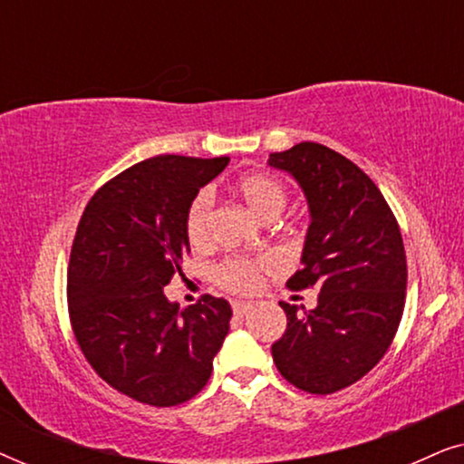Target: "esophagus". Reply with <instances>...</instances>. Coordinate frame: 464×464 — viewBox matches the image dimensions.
<instances>
[{"instance_id":"obj_1","label":"esophagus","mask_w":464,"mask_h":464,"mask_svg":"<svg viewBox=\"0 0 464 464\" xmlns=\"http://www.w3.org/2000/svg\"><path fill=\"white\" fill-rule=\"evenodd\" d=\"M232 310H234V314L237 316H240V319H243V316H246L253 310V304H245V302H234L232 304Z\"/></svg>"}]
</instances>
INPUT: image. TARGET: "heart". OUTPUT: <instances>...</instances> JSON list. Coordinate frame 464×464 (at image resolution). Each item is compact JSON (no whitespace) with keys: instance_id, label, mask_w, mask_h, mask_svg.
Instances as JSON below:
<instances>
[{"instance_id":"1","label":"heart","mask_w":464,"mask_h":464,"mask_svg":"<svg viewBox=\"0 0 464 464\" xmlns=\"http://www.w3.org/2000/svg\"><path fill=\"white\" fill-rule=\"evenodd\" d=\"M232 192L245 202L256 218L264 221L276 219L287 205V189L283 183L264 173H246L238 177L234 181ZM208 219H211V198L207 192H200L194 196L186 211V234L194 246L205 245L208 240ZM270 266L268 257H227L218 264L213 278L221 289L232 291V294H251Z\"/></svg>"}]
</instances>
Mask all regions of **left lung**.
Instances as JSON below:
<instances>
[{
	"mask_svg": "<svg viewBox=\"0 0 464 464\" xmlns=\"http://www.w3.org/2000/svg\"><path fill=\"white\" fill-rule=\"evenodd\" d=\"M268 164L300 183L310 208L302 268L287 285L321 291L304 313L281 302L287 329L272 359L295 389L329 395L363 378L395 338L408 285L401 230L376 183L325 145L297 143Z\"/></svg>",
	"mask_w": 464,
	"mask_h": 464,
	"instance_id": "1",
	"label": "left lung"
}]
</instances>
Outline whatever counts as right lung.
Returning <instances> with one entry per match:
<instances>
[{
	"label": "right lung",
	"instance_id": "obj_1",
	"mask_svg": "<svg viewBox=\"0 0 464 464\" xmlns=\"http://www.w3.org/2000/svg\"><path fill=\"white\" fill-rule=\"evenodd\" d=\"M230 158L156 156L99 188L75 232L67 304L94 372L135 401L170 408L205 389L232 308L202 295L179 310L164 287L189 253L186 211Z\"/></svg>",
	"mask_w": 464,
	"mask_h": 464
}]
</instances>
